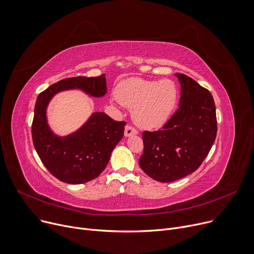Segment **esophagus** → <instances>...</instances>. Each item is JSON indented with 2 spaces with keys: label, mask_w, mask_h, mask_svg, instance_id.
Instances as JSON below:
<instances>
[{
  "label": "esophagus",
  "mask_w": 254,
  "mask_h": 254,
  "mask_svg": "<svg viewBox=\"0 0 254 254\" xmlns=\"http://www.w3.org/2000/svg\"><path fill=\"white\" fill-rule=\"evenodd\" d=\"M138 134V130L131 126H127L126 129H125V136L126 137H129L131 135H137Z\"/></svg>",
  "instance_id": "1"
}]
</instances>
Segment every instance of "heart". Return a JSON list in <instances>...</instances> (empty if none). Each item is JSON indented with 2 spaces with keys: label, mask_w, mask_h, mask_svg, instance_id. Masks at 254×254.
Returning a JSON list of instances; mask_svg holds the SVG:
<instances>
[{
  "label": "heart",
  "mask_w": 254,
  "mask_h": 254,
  "mask_svg": "<svg viewBox=\"0 0 254 254\" xmlns=\"http://www.w3.org/2000/svg\"><path fill=\"white\" fill-rule=\"evenodd\" d=\"M116 97L120 104L133 109L134 119L139 126L153 128L164 125L172 114L179 90L171 80L129 78L118 85Z\"/></svg>",
  "instance_id": "heart-1"
}]
</instances>
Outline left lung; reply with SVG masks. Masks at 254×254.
<instances>
[{
  "label": "left lung",
  "mask_w": 254,
  "mask_h": 254,
  "mask_svg": "<svg viewBox=\"0 0 254 254\" xmlns=\"http://www.w3.org/2000/svg\"><path fill=\"white\" fill-rule=\"evenodd\" d=\"M181 83L180 107L160 129L142 133L139 165L149 178L162 183L181 180L200 166L217 135L212 94L190 76L176 73Z\"/></svg>",
  "instance_id": "left-lung-1"
}]
</instances>
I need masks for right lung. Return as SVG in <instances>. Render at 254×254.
<instances>
[{"label":"right lung","instance_id":"1","mask_svg":"<svg viewBox=\"0 0 254 254\" xmlns=\"http://www.w3.org/2000/svg\"><path fill=\"white\" fill-rule=\"evenodd\" d=\"M70 88L100 97L107 92L106 76H73L42 91L35 104L32 139L41 162L55 178L75 185L92 181L104 171L112 150L124 137L127 123L115 121L103 112H95L74 134L63 138L55 136L47 124V106L57 92Z\"/></svg>","mask_w":254,"mask_h":254}]
</instances>
